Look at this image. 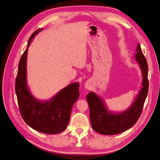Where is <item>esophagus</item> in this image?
<instances>
[{"label": "esophagus", "instance_id": "1", "mask_svg": "<svg viewBox=\"0 0 160 160\" xmlns=\"http://www.w3.org/2000/svg\"><path fill=\"white\" fill-rule=\"evenodd\" d=\"M92 86V84L90 81H87L84 85L85 89H86L87 90H90L91 89Z\"/></svg>", "mask_w": 160, "mask_h": 160}]
</instances>
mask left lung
<instances>
[{
    "instance_id": "obj_1",
    "label": "left lung",
    "mask_w": 160,
    "mask_h": 160,
    "mask_svg": "<svg viewBox=\"0 0 160 160\" xmlns=\"http://www.w3.org/2000/svg\"><path fill=\"white\" fill-rule=\"evenodd\" d=\"M142 75V86L136 98L128 109L122 112L108 110L104 99L96 92H90L86 99L90 108V118L93 130L103 135H116L131 128L140 118L148 92V66L140 44L134 55Z\"/></svg>"
}]
</instances>
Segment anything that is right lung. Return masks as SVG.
Instances as JSON below:
<instances>
[{"label": "right lung", "mask_w": 160, "mask_h": 160, "mask_svg": "<svg viewBox=\"0 0 160 160\" xmlns=\"http://www.w3.org/2000/svg\"><path fill=\"white\" fill-rule=\"evenodd\" d=\"M42 30H36L28 40L18 64L15 91L20 114L27 124L38 132L56 134L65 130L68 124L72 108L80 96L79 82L70 84L49 100H38L32 95L27 83L28 48Z\"/></svg>", "instance_id": "1"}]
</instances>
